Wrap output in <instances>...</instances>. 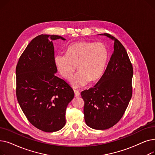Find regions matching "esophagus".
Here are the masks:
<instances>
[{
    "instance_id": "1",
    "label": "esophagus",
    "mask_w": 155,
    "mask_h": 155,
    "mask_svg": "<svg viewBox=\"0 0 155 155\" xmlns=\"http://www.w3.org/2000/svg\"><path fill=\"white\" fill-rule=\"evenodd\" d=\"M74 92H75V97H79V96L80 95V93L79 91H76V90H74Z\"/></svg>"
}]
</instances>
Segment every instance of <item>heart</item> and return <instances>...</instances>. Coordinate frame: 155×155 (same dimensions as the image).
I'll return each mask as SVG.
<instances>
[{
    "mask_svg": "<svg viewBox=\"0 0 155 155\" xmlns=\"http://www.w3.org/2000/svg\"><path fill=\"white\" fill-rule=\"evenodd\" d=\"M109 58L107 47L102 43L79 41L70 45L66 54L54 56V63L60 74L70 79L77 67L79 70L71 79L75 88L94 82L103 75Z\"/></svg>",
    "mask_w": 155,
    "mask_h": 155,
    "instance_id": "b5f03b06",
    "label": "heart"
}]
</instances>
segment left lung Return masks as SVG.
Returning a JSON list of instances; mask_svg holds the SVG:
<instances>
[{
    "instance_id": "1",
    "label": "left lung",
    "mask_w": 155,
    "mask_h": 155,
    "mask_svg": "<svg viewBox=\"0 0 155 155\" xmlns=\"http://www.w3.org/2000/svg\"><path fill=\"white\" fill-rule=\"evenodd\" d=\"M114 41V52L101 79L93 88L81 92L88 126L109 129L117 124L131 99L133 68L128 54L119 40L109 34H100Z\"/></svg>"
}]
</instances>
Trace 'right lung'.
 <instances>
[{"label": "right lung", "instance_id": "right-lung-1", "mask_svg": "<svg viewBox=\"0 0 155 155\" xmlns=\"http://www.w3.org/2000/svg\"><path fill=\"white\" fill-rule=\"evenodd\" d=\"M57 35H41L32 39L20 56L15 69L16 96L30 123L45 132H54L65 124L68 104L74 92L64 80L55 75L52 41Z\"/></svg>", "mask_w": 155, "mask_h": 155}]
</instances>
